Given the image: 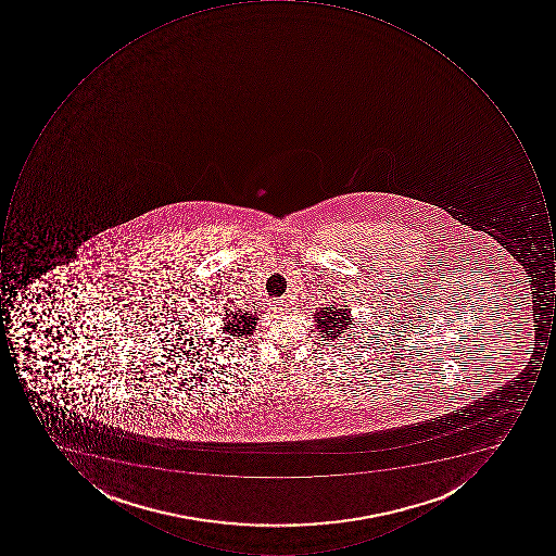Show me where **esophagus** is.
<instances>
[{"mask_svg":"<svg viewBox=\"0 0 556 556\" xmlns=\"http://www.w3.org/2000/svg\"><path fill=\"white\" fill-rule=\"evenodd\" d=\"M270 305H273L274 311H283V307H286L282 299H276V301H273V304Z\"/></svg>","mask_w":556,"mask_h":556,"instance_id":"obj_1","label":"esophagus"}]
</instances>
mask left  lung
<instances>
[{"instance_id":"1","label":"left lung","mask_w":556,"mask_h":556,"mask_svg":"<svg viewBox=\"0 0 556 556\" xmlns=\"http://www.w3.org/2000/svg\"><path fill=\"white\" fill-rule=\"evenodd\" d=\"M314 316H316L314 317L316 319V327L319 329L320 334H323L324 341L332 342L341 338L342 334L351 336L349 330H351V326H354V324H352L351 311L345 308V305L344 308L338 307V305L319 308Z\"/></svg>"}]
</instances>
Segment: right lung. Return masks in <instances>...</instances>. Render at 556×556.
<instances>
[{
	"label": "right lung",
	"instance_id": "1",
	"mask_svg": "<svg viewBox=\"0 0 556 556\" xmlns=\"http://www.w3.org/2000/svg\"><path fill=\"white\" fill-rule=\"evenodd\" d=\"M258 317L252 316L249 313H242V311H230L227 308L226 311V323H224V332L229 336H233V338H249V336L254 334L255 324H257Z\"/></svg>",
	"mask_w": 556,
	"mask_h": 556
}]
</instances>
